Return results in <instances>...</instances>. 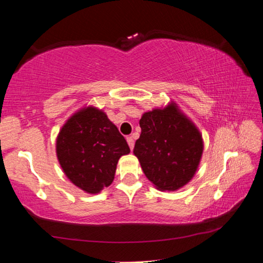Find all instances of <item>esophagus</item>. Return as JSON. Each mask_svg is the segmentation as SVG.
<instances>
[{
	"instance_id": "34e87169",
	"label": "esophagus",
	"mask_w": 263,
	"mask_h": 263,
	"mask_svg": "<svg viewBox=\"0 0 263 263\" xmlns=\"http://www.w3.org/2000/svg\"><path fill=\"white\" fill-rule=\"evenodd\" d=\"M126 141H127V144H128V146H130L131 149L135 147V140H133L132 137H127L126 138Z\"/></svg>"
}]
</instances>
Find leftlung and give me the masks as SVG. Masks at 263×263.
<instances>
[{"label":"left lung","instance_id":"left-lung-1","mask_svg":"<svg viewBox=\"0 0 263 263\" xmlns=\"http://www.w3.org/2000/svg\"><path fill=\"white\" fill-rule=\"evenodd\" d=\"M141 133L133 154L142 172L160 191H176L188 184L201 162L202 133L174 101L142 114Z\"/></svg>","mask_w":263,"mask_h":263}]
</instances>
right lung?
<instances>
[{
  "label": "right lung",
  "mask_w": 263,
  "mask_h": 263,
  "mask_svg": "<svg viewBox=\"0 0 263 263\" xmlns=\"http://www.w3.org/2000/svg\"><path fill=\"white\" fill-rule=\"evenodd\" d=\"M62 172L87 194H100L115 179L118 160L130 147L103 110L83 106L66 121L55 141Z\"/></svg>",
  "instance_id": "add662e5"
}]
</instances>
